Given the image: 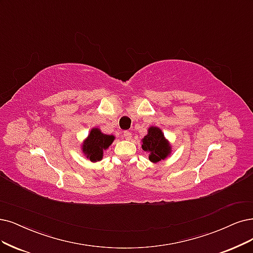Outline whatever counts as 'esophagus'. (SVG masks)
I'll return each mask as SVG.
<instances>
[{
  "label": "esophagus",
  "instance_id": "esophagus-1",
  "mask_svg": "<svg viewBox=\"0 0 253 253\" xmlns=\"http://www.w3.org/2000/svg\"><path fill=\"white\" fill-rule=\"evenodd\" d=\"M123 137H124L125 139H130V138H131V132L124 131V132H123Z\"/></svg>",
  "mask_w": 253,
  "mask_h": 253
}]
</instances>
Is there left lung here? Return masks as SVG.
Listing matches in <instances>:
<instances>
[{"label": "left lung", "instance_id": "obj_1", "mask_svg": "<svg viewBox=\"0 0 253 253\" xmlns=\"http://www.w3.org/2000/svg\"><path fill=\"white\" fill-rule=\"evenodd\" d=\"M142 148L144 151L150 153L149 160L157 163L169 155L171 148L164 137L162 130L157 127H151L148 130V134L142 139Z\"/></svg>", "mask_w": 253, "mask_h": 253}]
</instances>
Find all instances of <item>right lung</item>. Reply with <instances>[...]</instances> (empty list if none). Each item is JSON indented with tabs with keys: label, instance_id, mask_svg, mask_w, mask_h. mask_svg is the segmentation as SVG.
<instances>
[{
	"label": "right lung",
	"instance_id": "obj_1",
	"mask_svg": "<svg viewBox=\"0 0 253 253\" xmlns=\"http://www.w3.org/2000/svg\"><path fill=\"white\" fill-rule=\"evenodd\" d=\"M115 136L103 134L99 129L93 128L86 141L83 144V152L91 162H97L102 160L103 150L107 149L111 143L114 142Z\"/></svg>",
	"mask_w": 253,
	"mask_h": 253
}]
</instances>
